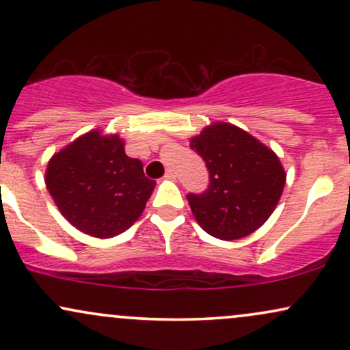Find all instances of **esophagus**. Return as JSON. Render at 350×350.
<instances>
[{
    "label": "esophagus",
    "mask_w": 350,
    "mask_h": 350,
    "mask_svg": "<svg viewBox=\"0 0 350 350\" xmlns=\"http://www.w3.org/2000/svg\"><path fill=\"white\" fill-rule=\"evenodd\" d=\"M164 178H166V179H172V180H174V179H176V172L172 171V170H167V171H166V174H164Z\"/></svg>",
    "instance_id": "esophagus-1"
}]
</instances>
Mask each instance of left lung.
<instances>
[{
	"label": "left lung",
	"mask_w": 350,
	"mask_h": 350,
	"mask_svg": "<svg viewBox=\"0 0 350 350\" xmlns=\"http://www.w3.org/2000/svg\"><path fill=\"white\" fill-rule=\"evenodd\" d=\"M208 170V189L189 194L196 220L208 235L239 240L273 214L286 172L276 152L232 123L217 122L189 139Z\"/></svg>",
	"instance_id": "8db88e82"
}]
</instances>
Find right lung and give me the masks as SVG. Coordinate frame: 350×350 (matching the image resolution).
<instances>
[{
  "label": "right lung",
  "instance_id": "add662e5",
  "mask_svg": "<svg viewBox=\"0 0 350 350\" xmlns=\"http://www.w3.org/2000/svg\"><path fill=\"white\" fill-rule=\"evenodd\" d=\"M44 180L70 226L97 239H111L133 226L156 186L144 176L143 163L126 156L123 139L102 130L55 152Z\"/></svg>",
  "mask_w": 350,
  "mask_h": 350
}]
</instances>
